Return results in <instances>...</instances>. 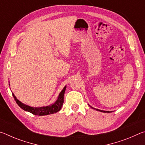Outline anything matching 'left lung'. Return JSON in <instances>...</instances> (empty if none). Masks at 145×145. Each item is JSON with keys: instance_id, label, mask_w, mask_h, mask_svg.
I'll return each mask as SVG.
<instances>
[{"instance_id": "left-lung-1", "label": "left lung", "mask_w": 145, "mask_h": 145, "mask_svg": "<svg viewBox=\"0 0 145 145\" xmlns=\"http://www.w3.org/2000/svg\"><path fill=\"white\" fill-rule=\"evenodd\" d=\"M91 107V106H90ZM91 108H93V109H96L97 111H100V112H111L110 111H102V110H99V109H95V108H93V107H91Z\"/></svg>"}]
</instances>
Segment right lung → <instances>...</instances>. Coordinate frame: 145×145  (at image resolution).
<instances>
[{
	"label": "right lung",
	"instance_id": "right-lung-1",
	"mask_svg": "<svg viewBox=\"0 0 145 145\" xmlns=\"http://www.w3.org/2000/svg\"><path fill=\"white\" fill-rule=\"evenodd\" d=\"M66 88H67V86H65L63 88L62 91L60 93L59 95L57 100H56L55 103H54V104H51L50 105H48V106L46 107H32L30 106H28V105L24 104L23 103L19 101V100L16 99V97L14 96L13 93V96L14 100H15L16 104L19 105V107H20L22 109H24V111H28L34 115L45 116V115L53 114L60 111L64 102V94H65Z\"/></svg>",
	"mask_w": 145,
	"mask_h": 145
}]
</instances>
